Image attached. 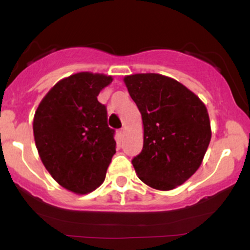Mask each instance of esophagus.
<instances>
[{
  "instance_id": "esophagus-1",
  "label": "esophagus",
  "mask_w": 250,
  "mask_h": 250,
  "mask_svg": "<svg viewBox=\"0 0 250 250\" xmlns=\"http://www.w3.org/2000/svg\"><path fill=\"white\" fill-rule=\"evenodd\" d=\"M125 128H121L119 130V136H120V139H123V136H125Z\"/></svg>"
}]
</instances>
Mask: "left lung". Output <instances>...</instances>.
<instances>
[{
  "label": "left lung",
  "mask_w": 250,
  "mask_h": 250,
  "mask_svg": "<svg viewBox=\"0 0 250 250\" xmlns=\"http://www.w3.org/2000/svg\"><path fill=\"white\" fill-rule=\"evenodd\" d=\"M123 81L142 116L143 148L131 161L137 176L157 190L179 187L199 169L210 142L205 103L161 74H134Z\"/></svg>",
  "instance_id": "8db88e82"
}]
</instances>
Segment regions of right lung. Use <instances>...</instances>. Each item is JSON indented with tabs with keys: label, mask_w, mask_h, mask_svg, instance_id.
<instances>
[{
	"label": "right lung",
	"mask_w": 250,
	"mask_h": 250,
	"mask_svg": "<svg viewBox=\"0 0 250 250\" xmlns=\"http://www.w3.org/2000/svg\"><path fill=\"white\" fill-rule=\"evenodd\" d=\"M113 77L89 71L59 81L42 99L33 121L35 145L53 179L79 195L102 185L116 153L107 109L97 101Z\"/></svg>",
	"instance_id": "1"
}]
</instances>
